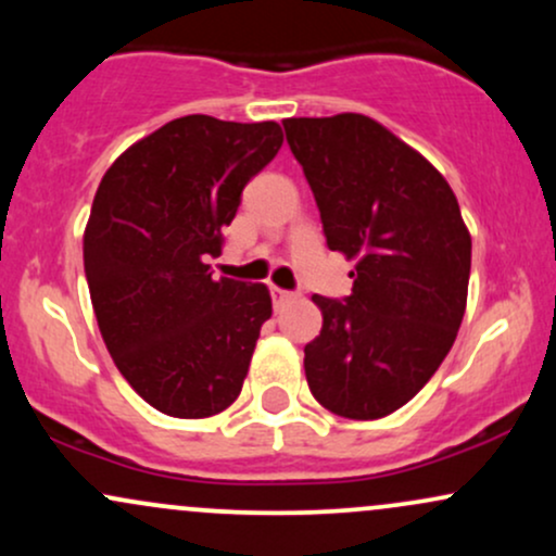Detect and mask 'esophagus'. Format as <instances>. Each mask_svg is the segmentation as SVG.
Here are the masks:
<instances>
[{
    "label": "esophagus",
    "mask_w": 556,
    "mask_h": 556,
    "mask_svg": "<svg viewBox=\"0 0 556 556\" xmlns=\"http://www.w3.org/2000/svg\"><path fill=\"white\" fill-rule=\"evenodd\" d=\"M271 298H274V303H285V300H290L292 298V292H287V290H282V287H271Z\"/></svg>",
    "instance_id": "34e87169"
}]
</instances>
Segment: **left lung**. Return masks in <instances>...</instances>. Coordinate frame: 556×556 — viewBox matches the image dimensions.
<instances>
[{
    "label": "left lung",
    "instance_id": "left-lung-1",
    "mask_svg": "<svg viewBox=\"0 0 556 556\" xmlns=\"http://www.w3.org/2000/svg\"><path fill=\"white\" fill-rule=\"evenodd\" d=\"M329 251L355 258L353 292L314 295L311 394L342 418H384L437 374L460 329L470 232L437 169L366 114L285 119Z\"/></svg>",
    "mask_w": 556,
    "mask_h": 556
}]
</instances>
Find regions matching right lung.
Masks as SVG:
<instances>
[{
	"label": "right lung",
	"mask_w": 556,
	"mask_h": 556,
	"mask_svg": "<svg viewBox=\"0 0 556 556\" xmlns=\"http://www.w3.org/2000/svg\"><path fill=\"white\" fill-rule=\"evenodd\" d=\"M277 123L172 119L101 177L83 266L101 337L127 384L172 418L238 400L271 295L212 279L242 188L277 156Z\"/></svg>",
	"instance_id": "obj_1"
}]
</instances>
